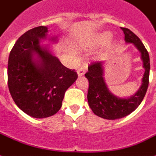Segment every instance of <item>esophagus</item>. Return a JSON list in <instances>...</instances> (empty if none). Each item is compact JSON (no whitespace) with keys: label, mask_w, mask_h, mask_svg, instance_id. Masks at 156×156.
Returning <instances> with one entry per match:
<instances>
[{"label":"esophagus","mask_w":156,"mask_h":156,"mask_svg":"<svg viewBox=\"0 0 156 156\" xmlns=\"http://www.w3.org/2000/svg\"><path fill=\"white\" fill-rule=\"evenodd\" d=\"M85 72H86V67H80L78 68V70H77V74H78L79 76H81L84 75Z\"/></svg>","instance_id":"esophagus-1"}]
</instances>
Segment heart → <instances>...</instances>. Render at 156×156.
Masks as SVG:
<instances>
[{
  "label": "heart",
  "instance_id": "heart-1",
  "mask_svg": "<svg viewBox=\"0 0 156 156\" xmlns=\"http://www.w3.org/2000/svg\"><path fill=\"white\" fill-rule=\"evenodd\" d=\"M110 37H111V35H110L109 33H105V34L103 35V38H104V39H108V38H110ZM72 53L73 54H76L75 51H73V50L72 51Z\"/></svg>",
  "mask_w": 156,
  "mask_h": 156
}]
</instances>
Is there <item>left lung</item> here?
<instances>
[{
  "label": "left lung",
  "mask_w": 156,
  "mask_h": 156,
  "mask_svg": "<svg viewBox=\"0 0 156 156\" xmlns=\"http://www.w3.org/2000/svg\"><path fill=\"white\" fill-rule=\"evenodd\" d=\"M126 43L133 44L141 53V58L145 69L142 85L133 96L122 98L112 94L107 88L103 78V62H91L85 74L89 80L88 102L93 112L96 115L107 119H120L126 116L141 104L147 93L149 84L150 58L149 54L141 40L129 29L121 27Z\"/></svg>",
  "instance_id": "8db88e82"
}]
</instances>
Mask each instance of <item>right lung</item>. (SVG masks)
I'll list each match as a JSON object with an SVG mask.
<instances>
[{
  "instance_id": "obj_1",
  "label": "right lung",
  "mask_w": 156,
  "mask_h": 156,
  "mask_svg": "<svg viewBox=\"0 0 156 156\" xmlns=\"http://www.w3.org/2000/svg\"><path fill=\"white\" fill-rule=\"evenodd\" d=\"M48 27L26 32L12 48L8 61V87L19 108L33 118H46L62 107L65 92L78 77L46 47L40 45ZM52 37L50 41H55Z\"/></svg>"
}]
</instances>
